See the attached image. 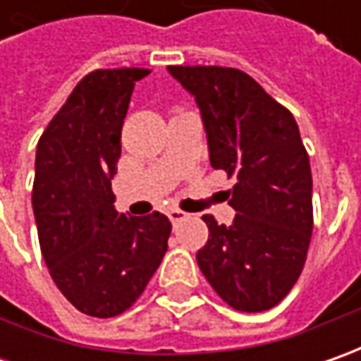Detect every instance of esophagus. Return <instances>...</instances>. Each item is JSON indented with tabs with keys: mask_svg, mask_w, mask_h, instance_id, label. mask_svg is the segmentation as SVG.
Returning <instances> with one entry per match:
<instances>
[{
	"mask_svg": "<svg viewBox=\"0 0 361 361\" xmlns=\"http://www.w3.org/2000/svg\"><path fill=\"white\" fill-rule=\"evenodd\" d=\"M166 215H169V219H171V223H173V225L180 223V221H185V219L188 216L185 211H178V209H171V211H169Z\"/></svg>",
	"mask_w": 361,
	"mask_h": 361,
	"instance_id": "obj_1",
	"label": "esophagus"
}]
</instances>
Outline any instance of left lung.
Masks as SVG:
<instances>
[{"instance_id": "8db88e82", "label": "left lung", "mask_w": 361, "mask_h": 361, "mask_svg": "<svg viewBox=\"0 0 361 361\" xmlns=\"http://www.w3.org/2000/svg\"><path fill=\"white\" fill-rule=\"evenodd\" d=\"M169 72L201 110L211 166L237 180L233 225L202 216L209 241L197 263L231 307L271 310L299 279L312 241V169L298 122L241 70L169 66Z\"/></svg>"}]
</instances>
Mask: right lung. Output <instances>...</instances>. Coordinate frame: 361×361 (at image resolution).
<instances>
[{"mask_svg":"<svg viewBox=\"0 0 361 361\" xmlns=\"http://www.w3.org/2000/svg\"><path fill=\"white\" fill-rule=\"evenodd\" d=\"M142 68L84 76L35 150L32 204L42 255L58 289L92 317H114L142 295L169 249L171 221L114 209L112 178Z\"/></svg>","mask_w":361,"mask_h":361,"instance_id":"1","label":"right lung"}]
</instances>
